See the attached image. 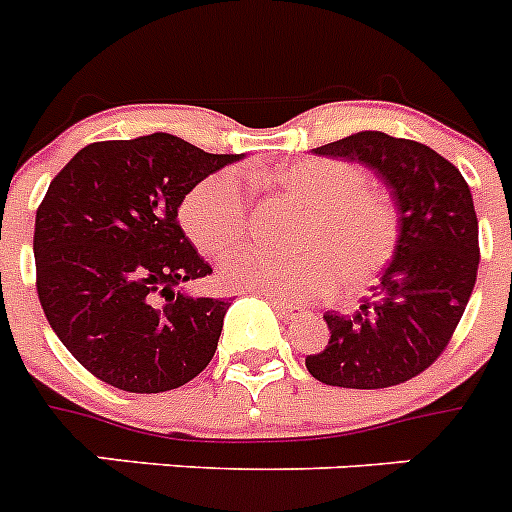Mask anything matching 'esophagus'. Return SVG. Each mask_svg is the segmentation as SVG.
Wrapping results in <instances>:
<instances>
[{
    "label": "esophagus",
    "instance_id": "1",
    "mask_svg": "<svg viewBox=\"0 0 512 512\" xmlns=\"http://www.w3.org/2000/svg\"><path fill=\"white\" fill-rule=\"evenodd\" d=\"M270 304L275 306V309L281 311L283 317L286 319H301V317H309V309L301 304H291V301H283V299H275V296H270Z\"/></svg>",
    "mask_w": 512,
    "mask_h": 512
}]
</instances>
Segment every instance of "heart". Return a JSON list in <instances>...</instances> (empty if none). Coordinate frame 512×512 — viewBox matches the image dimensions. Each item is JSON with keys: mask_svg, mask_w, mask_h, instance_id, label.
Instances as JSON below:
<instances>
[{"mask_svg": "<svg viewBox=\"0 0 512 512\" xmlns=\"http://www.w3.org/2000/svg\"><path fill=\"white\" fill-rule=\"evenodd\" d=\"M304 203L293 231L296 252L242 247L219 268L224 286L304 301L330 288L363 291L389 265L397 244V211L358 164L340 159H296L273 172H252ZM180 219L203 255L221 257L250 229V203L237 172H213L185 195Z\"/></svg>", "mask_w": 512, "mask_h": 512, "instance_id": "b5f03b06", "label": "heart"}]
</instances>
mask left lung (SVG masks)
I'll return each instance as SVG.
<instances>
[{
	"label": "left lung",
	"instance_id": "1",
	"mask_svg": "<svg viewBox=\"0 0 512 512\" xmlns=\"http://www.w3.org/2000/svg\"><path fill=\"white\" fill-rule=\"evenodd\" d=\"M358 162L397 206V247L353 314L327 311L330 342L306 355L317 381L342 389H384L410 381L446 350L479 268V224L461 172L430 146L358 131L311 149Z\"/></svg>",
	"mask_w": 512,
	"mask_h": 512
}]
</instances>
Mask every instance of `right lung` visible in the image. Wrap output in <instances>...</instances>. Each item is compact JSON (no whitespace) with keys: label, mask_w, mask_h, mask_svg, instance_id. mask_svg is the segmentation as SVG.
<instances>
[{"label":"right lung","mask_w":512,"mask_h":512,"mask_svg":"<svg viewBox=\"0 0 512 512\" xmlns=\"http://www.w3.org/2000/svg\"><path fill=\"white\" fill-rule=\"evenodd\" d=\"M237 159L149 133L84 146L51 180L35 213L38 299L66 350L100 381L159 394L211 363L229 301L177 291L211 275L177 208Z\"/></svg>","instance_id":"1"}]
</instances>
